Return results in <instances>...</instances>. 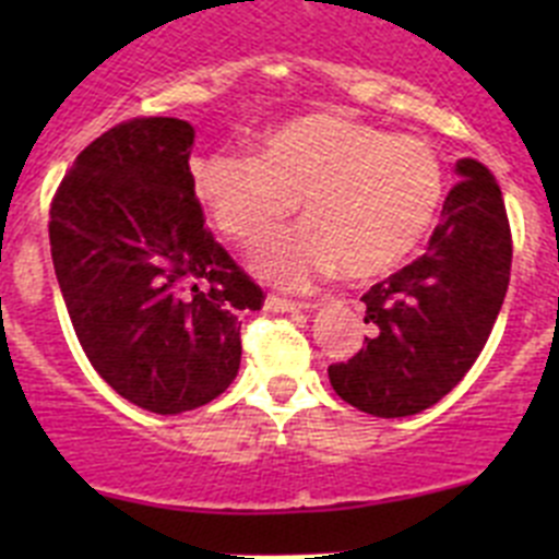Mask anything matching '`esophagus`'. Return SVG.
Instances as JSON below:
<instances>
[{
  "label": "esophagus",
  "instance_id": "obj_1",
  "mask_svg": "<svg viewBox=\"0 0 559 559\" xmlns=\"http://www.w3.org/2000/svg\"><path fill=\"white\" fill-rule=\"evenodd\" d=\"M308 308L310 305L290 302V299H283V296H265V310H269V313H296V310Z\"/></svg>",
  "mask_w": 559,
  "mask_h": 559
}]
</instances>
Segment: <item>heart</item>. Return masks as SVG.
I'll list each match as a JSON object with an SVG mask.
<instances>
[{
	"mask_svg": "<svg viewBox=\"0 0 559 559\" xmlns=\"http://www.w3.org/2000/svg\"><path fill=\"white\" fill-rule=\"evenodd\" d=\"M192 190L240 246L260 243L299 199L305 224L265 240L254 271L283 288H308L338 269L372 280L406 263L437 224L445 167L417 136L313 111L265 131L257 156L221 151L199 159Z\"/></svg>",
	"mask_w": 559,
	"mask_h": 559,
	"instance_id": "1",
	"label": "heart"
}]
</instances>
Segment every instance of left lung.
Returning <instances> with one entry per match:
<instances>
[{
	"label": "left lung",
	"instance_id": "left-lung-1",
	"mask_svg": "<svg viewBox=\"0 0 559 559\" xmlns=\"http://www.w3.org/2000/svg\"><path fill=\"white\" fill-rule=\"evenodd\" d=\"M456 176L426 254L364 294L367 347L328 369L335 394L372 417H412L445 397L507 296L512 235L496 176L476 159H459Z\"/></svg>",
	"mask_w": 559,
	"mask_h": 559
}]
</instances>
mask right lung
I'll list each match as a JSON object with an SVG mask.
<instances>
[{"label": "right lung", "instance_id": "right-lung-1", "mask_svg": "<svg viewBox=\"0 0 559 559\" xmlns=\"http://www.w3.org/2000/svg\"><path fill=\"white\" fill-rule=\"evenodd\" d=\"M195 128L142 117L97 136L49 210L69 319L103 380L133 406L181 414L240 369L243 310L263 290L206 231L190 153Z\"/></svg>", "mask_w": 559, "mask_h": 559}]
</instances>
